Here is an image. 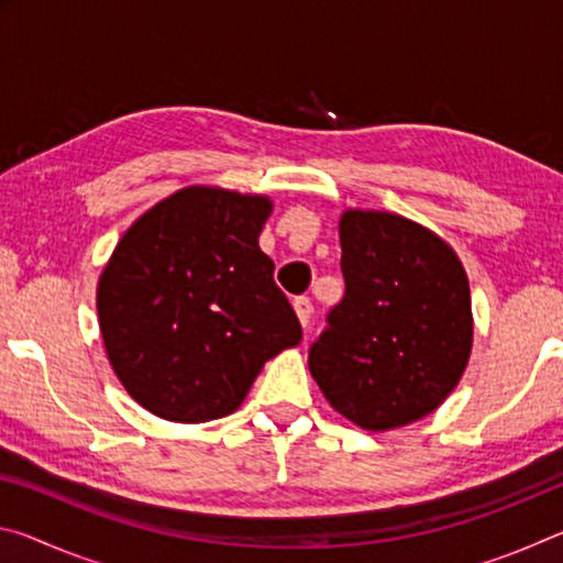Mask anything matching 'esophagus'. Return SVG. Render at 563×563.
<instances>
[{"instance_id": "34e87169", "label": "esophagus", "mask_w": 563, "mask_h": 563, "mask_svg": "<svg viewBox=\"0 0 563 563\" xmlns=\"http://www.w3.org/2000/svg\"><path fill=\"white\" fill-rule=\"evenodd\" d=\"M292 308H295V316H298V320H300V325L308 328V322L312 318V302H310V298H295L292 300Z\"/></svg>"}]
</instances>
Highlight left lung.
I'll use <instances>...</instances> for the list:
<instances>
[{"instance_id":"1","label":"left lung","mask_w":563,"mask_h":563,"mask_svg":"<svg viewBox=\"0 0 563 563\" xmlns=\"http://www.w3.org/2000/svg\"><path fill=\"white\" fill-rule=\"evenodd\" d=\"M345 298L308 365L332 409L385 432L434 412L472 352L470 280L440 235L409 218L350 208L340 218Z\"/></svg>"}]
</instances>
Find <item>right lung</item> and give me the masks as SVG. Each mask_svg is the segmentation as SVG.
<instances>
[{"label":"right lung","instance_id":"obj_1","mask_svg":"<svg viewBox=\"0 0 563 563\" xmlns=\"http://www.w3.org/2000/svg\"><path fill=\"white\" fill-rule=\"evenodd\" d=\"M265 196L188 186L133 223L103 268L99 328L113 373L151 415L235 412L265 362L302 328L258 235Z\"/></svg>","mask_w":563,"mask_h":563}]
</instances>
